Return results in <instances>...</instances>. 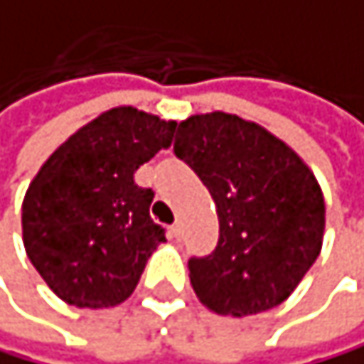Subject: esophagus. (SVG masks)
Returning <instances> with one entry per match:
<instances>
[{"label":"esophagus","mask_w":364,"mask_h":364,"mask_svg":"<svg viewBox=\"0 0 364 364\" xmlns=\"http://www.w3.org/2000/svg\"><path fill=\"white\" fill-rule=\"evenodd\" d=\"M167 232H170L172 239H181V235H183V230H181V223H174V226L167 228Z\"/></svg>","instance_id":"esophagus-1"}]
</instances>
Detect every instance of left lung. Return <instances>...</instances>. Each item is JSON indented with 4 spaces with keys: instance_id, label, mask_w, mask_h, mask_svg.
I'll return each instance as SVG.
<instances>
[{
    "instance_id": "8db88e82",
    "label": "left lung",
    "mask_w": 364,
    "mask_h": 364,
    "mask_svg": "<svg viewBox=\"0 0 364 364\" xmlns=\"http://www.w3.org/2000/svg\"><path fill=\"white\" fill-rule=\"evenodd\" d=\"M174 151L213 194L219 244L190 259V284L213 314L246 318L282 304L318 259L324 197L297 151L226 112L178 122Z\"/></svg>"
}]
</instances>
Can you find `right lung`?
I'll use <instances>...</instances> for the list:
<instances>
[{
    "mask_svg": "<svg viewBox=\"0 0 364 364\" xmlns=\"http://www.w3.org/2000/svg\"><path fill=\"white\" fill-rule=\"evenodd\" d=\"M176 120L114 107L71 134L28 183L21 239L35 271L62 302H125L165 230L151 221L154 192L134 172L172 145Z\"/></svg>",
    "mask_w": 364,
    "mask_h": 364,
    "instance_id": "obj_1",
    "label": "right lung"
}]
</instances>
